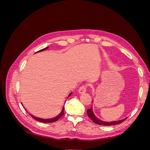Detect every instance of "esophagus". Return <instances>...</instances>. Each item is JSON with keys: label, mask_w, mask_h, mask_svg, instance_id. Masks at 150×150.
<instances>
[{"label": "esophagus", "mask_w": 150, "mask_h": 150, "mask_svg": "<svg viewBox=\"0 0 150 150\" xmlns=\"http://www.w3.org/2000/svg\"><path fill=\"white\" fill-rule=\"evenodd\" d=\"M86 88H87V85H83L81 86L79 89V93L80 94H84L86 91Z\"/></svg>", "instance_id": "obj_1"}]
</instances>
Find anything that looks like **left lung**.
Instances as JSON below:
<instances>
[{"instance_id":"obj_1","label":"left lung","mask_w":150,"mask_h":150,"mask_svg":"<svg viewBox=\"0 0 150 150\" xmlns=\"http://www.w3.org/2000/svg\"><path fill=\"white\" fill-rule=\"evenodd\" d=\"M87 114H88V116L91 118V120L93 121V122H94L95 124H97L99 125H103V126H112V125H116L118 124H121L122 122H123L124 121H125L127 119V117H126V118H125L123 120H121L120 121H111V122L103 121L95 116L94 114L93 113V111L92 107L90 109H88V110H87Z\"/></svg>"}]
</instances>
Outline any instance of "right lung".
I'll list each match as a JSON object with an SVG mask.
<instances>
[{"label": "right lung", "instance_id": "right-lung-1", "mask_svg": "<svg viewBox=\"0 0 150 150\" xmlns=\"http://www.w3.org/2000/svg\"><path fill=\"white\" fill-rule=\"evenodd\" d=\"M48 47H46V48H44V49H41V50H40V51H38L37 52H41V51H44V50L47 49ZM71 94H72V93H71L69 94V96H68V98H69ZM64 108L63 107L61 112H60V114L58 116H57L56 117H53V118H51V119H42V118H39V117H35V116H34L33 115H30V116H31L32 117H33V118H34V120H37V121H40V122H55V121H57L60 118V117H61L62 116H63V115H64Z\"/></svg>", "mask_w": 150, "mask_h": 150}]
</instances>
